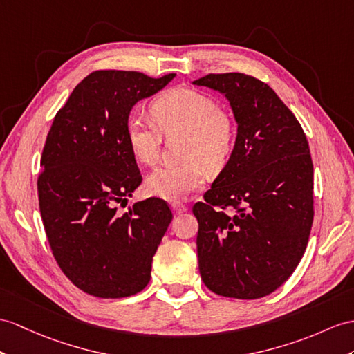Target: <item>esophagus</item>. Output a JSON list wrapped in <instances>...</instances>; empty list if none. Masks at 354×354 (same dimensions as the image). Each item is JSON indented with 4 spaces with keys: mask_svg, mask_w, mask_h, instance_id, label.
I'll list each match as a JSON object with an SVG mask.
<instances>
[{
    "mask_svg": "<svg viewBox=\"0 0 354 354\" xmlns=\"http://www.w3.org/2000/svg\"><path fill=\"white\" fill-rule=\"evenodd\" d=\"M171 209H172V212H174V214H182V213L187 212V207L185 204H182V203L171 204Z\"/></svg>",
    "mask_w": 354,
    "mask_h": 354,
    "instance_id": "obj_1",
    "label": "esophagus"
}]
</instances>
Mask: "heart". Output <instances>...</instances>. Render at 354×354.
<instances>
[{
  "instance_id": "obj_1",
  "label": "heart",
  "mask_w": 354,
  "mask_h": 354,
  "mask_svg": "<svg viewBox=\"0 0 354 354\" xmlns=\"http://www.w3.org/2000/svg\"><path fill=\"white\" fill-rule=\"evenodd\" d=\"M151 114L163 133L185 132L183 156L178 165H160L145 180L147 192L167 201H180L205 182L204 165L214 171L227 162L234 147L236 127L231 117L209 94L192 88H171L153 102ZM127 144L135 159L145 165L156 162L160 132L141 117L129 118Z\"/></svg>"
}]
</instances>
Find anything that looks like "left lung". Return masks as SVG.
I'll use <instances>...</instances> for the list:
<instances>
[{
  "label": "left lung",
  "instance_id": "left-lung-1",
  "mask_svg": "<svg viewBox=\"0 0 354 354\" xmlns=\"http://www.w3.org/2000/svg\"><path fill=\"white\" fill-rule=\"evenodd\" d=\"M195 85L227 97L237 124L230 159L194 205L205 287L225 297L270 295L295 272L314 219L313 160L304 129L269 85L243 73ZM214 206L239 207L227 215Z\"/></svg>",
  "mask_w": 354,
  "mask_h": 354
}]
</instances>
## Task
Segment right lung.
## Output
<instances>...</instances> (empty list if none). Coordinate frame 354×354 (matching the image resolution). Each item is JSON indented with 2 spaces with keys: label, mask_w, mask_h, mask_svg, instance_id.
<instances>
[{
  "label": "right lung",
  "mask_w": 354,
  "mask_h": 354,
  "mask_svg": "<svg viewBox=\"0 0 354 354\" xmlns=\"http://www.w3.org/2000/svg\"><path fill=\"white\" fill-rule=\"evenodd\" d=\"M174 77L93 72L76 85L48 133L37 182L41 221L58 266L91 296H133L150 281L172 213L159 198L117 213L142 180L126 126L136 103Z\"/></svg>",
  "instance_id": "add662e5"
}]
</instances>
